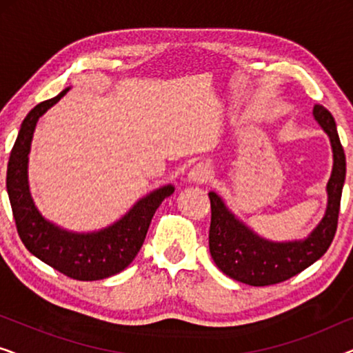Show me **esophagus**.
Returning a JSON list of instances; mask_svg holds the SVG:
<instances>
[{
	"label": "esophagus",
	"mask_w": 353,
	"mask_h": 353,
	"mask_svg": "<svg viewBox=\"0 0 353 353\" xmlns=\"http://www.w3.org/2000/svg\"><path fill=\"white\" fill-rule=\"evenodd\" d=\"M210 178V168L205 163H196L194 167L191 168L190 173H188V181L192 183V185H202Z\"/></svg>",
	"instance_id": "34e87169"
}]
</instances>
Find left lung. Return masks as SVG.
Returning a JSON list of instances; mask_svg holds the SVG:
<instances>
[{"label":"left lung","mask_w":353,"mask_h":353,"mask_svg":"<svg viewBox=\"0 0 353 353\" xmlns=\"http://www.w3.org/2000/svg\"><path fill=\"white\" fill-rule=\"evenodd\" d=\"M313 117L330 137L332 149V172L326 185L325 215L307 238L278 243L265 239L250 230L226 207L216 192L210 191V255L226 276L249 286H268L286 281L321 259L331 245L345 181V154L330 110L316 104L313 108Z\"/></svg>","instance_id":"obj_1"}]
</instances>
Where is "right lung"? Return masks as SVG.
I'll return each mask as SVG.
<instances>
[{"label": "right lung", "mask_w": 353, "mask_h": 353, "mask_svg": "<svg viewBox=\"0 0 353 353\" xmlns=\"http://www.w3.org/2000/svg\"><path fill=\"white\" fill-rule=\"evenodd\" d=\"M69 90L70 86H67L54 98L37 104L23 119L9 156L6 188L23 245L37 259L65 276L80 281H96L120 273L133 262L157 207L175 188L165 185L151 191L134 202L122 219L98 231L77 233L46 220L37 209L28 186V154L37 122L48 109L59 103Z\"/></svg>", "instance_id": "add662e5"}]
</instances>
